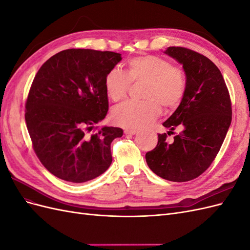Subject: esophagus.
Wrapping results in <instances>:
<instances>
[{
	"mask_svg": "<svg viewBox=\"0 0 250 250\" xmlns=\"http://www.w3.org/2000/svg\"><path fill=\"white\" fill-rule=\"evenodd\" d=\"M124 132H125V134H135V133L138 132V130H135V129H125Z\"/></svg>",
	"mask_w": 250,
	"mask_h": 250,
	"instance_id": "34e87169",
	"label": "esophagus"
}]
</instances>
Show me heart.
<instances>
[{"label": "heart", "instance_id": "obj_1", "mask_svg": "<svg viewBox=\"0 0 250 250\" xmlns=\"http://www.w3.org/2000/svg\"><path fill=\"white\" fill-rule=\"evenodd\" d=\"M131 82H145V101H126L112 110L115 122L127 128H142L166 110L177 108L187 92V75L170 60L156 55L137 56L128 62L126 73L111 69L105 76L104 86L110 100L118 102L126 97Z\"/></svg>", "mask_w": 250, "mask_h": 250}]
</instances>
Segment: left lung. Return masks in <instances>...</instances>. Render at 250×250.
<instances>
[{
	"instance_id": "obj_1",
	"label": "left lung",
	"mask_w": 250,
	"mask_h": 250,
	"mask_svg": "<svg viewBox=\"0 0 250 250\" xmlns=\"http://www.w3.org/2000/svg\"><path fill=\"white\" fill-rule=\"evenodd\" d=\"M187 75V92L173 115L163 123L171 140L158 134L156 147L146 153L156 175L176 183L192 180L206 171L220 150L231 123V101L217 65L208 57L183 47H169Z\"/></svg>"
}]
</instances>
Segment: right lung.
<instances>
[{
    "instance_id": "add662e5",
    "label": "right lung",
    "mask_w": 250,
    "mask_h": 250,
    "mask_svg": "<svg viewBox=\"0 0 250 250\" xmlns=\"http://www.w3.org/2000/svg\"><path fill=\"white\" fill-rule=\"evenodd\" d=\"M121 59L116 52L67 49L35 75L25 120L36 156L54 176L80 184L109 168L110 144L123 130L95 125L108 110L105 76Z\"/></svg>"
}]
</instances>
